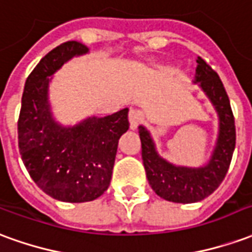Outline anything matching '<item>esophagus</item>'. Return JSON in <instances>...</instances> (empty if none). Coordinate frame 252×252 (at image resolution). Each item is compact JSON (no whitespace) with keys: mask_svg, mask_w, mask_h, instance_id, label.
Instances as JSON below:
<instances>
[{"mask_svg":"<svg viewBox=\"0 0 252 252\" xmlns=\"http://www.w3.org/2000/svg\"><path fill=\"white\" fill-rule=\"evenodd\" d=\"M128 119H129V128L131 129H136L137 126L140 124V113H139V110L129 109Z\"/></svg>","mask_w":252,"mask_h":252,"instance_id":"34e87169","label":"esophagus"}]
</instances>
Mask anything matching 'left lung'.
Wrapping results in <instances>:
<instances>
[{"label":"left lung","mask_w":252,"mask_h":252,"mask_svg":"<svg viewBox=\"0 0 252 252\" xmlns=\"http://www.w3.org/2000/svg\"><path fill=\"white\" fill-rule=\"evenodd\" d=\"M195 82L215 105L220 119V133L211 160L204 167H181L166 162L155 151L150 132L139 126L142 142V159L148 184L154 191L164 200L190 204L204 200L220 186L225 178L232 159L236 129L228 94L221 79L208 63L197 58Z\"/></svg>","instance_id":"8db88e82"}]
</instances>
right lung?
Listing matches in <instances>:
<instances>
[{
	"mask_svg": "<svg viewBox=\"0 0 252 252\" xmlns=\"http://www.w3.org/2000/svg\"><path fill=\"white\" fill-rule=\"evenodd\" d=\"M88 52L71 40L47 54L32 70L21 98L17 121L19 150L31 178L44 193L64 202H86L108 189L120 136L129 128L128 109L92 117L64 128L48 104V83L63 63Z\"/></svg>",
	"mask_w": 252,
	"mask_h": 252,
	"instance_id": "obj_1",
	"label": "right lung"
}]
</instances>
